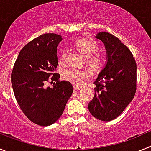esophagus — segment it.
<instances>
[{"label":"esophagus","instance_id":"34e87169","mask_svg":"<svg viewBox=\"0 0 151 151\" xmlns=\"http://www.w3.org/2000/svg\"><path fill=\"white\" fill-rule=\"evenodd\" d=\"M80 89V87H78V86H76V85H74V91L75 92H77L78 91V90Z\"/></svg>","mask_w":151,"mask_h":151}]
</instances>
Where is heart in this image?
Masks as SVG:
<instances>
[{
    "instance_id": "heart-1",
    "label": "heart",
    "mask_w": 151,
    "mask_h": 151,
    "mask_svg": "<svg viewBox=\"0 0 151 151\" xmlns=\"http://www.w3.org/2000/svg\"><path fill=\"white\" fill-rule=\"evenodd\" d=\"M75 45L78 51L81 52L85 57H88V63L91 67L97 69L102 66L104 63V55L102 53L98 51L99 45L94 40L85 38H80L77 40ZM66 55V51L64 50H61L59 53L60 61L63 62L65 60ZM63 76L65 79L77 85H81L83 81L90 77V74L87 71L75 68L66 69Z\"/></svg>"
}]
</instances>
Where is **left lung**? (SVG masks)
I'll list each match as a JSON object with an SVG mask.
<instances>
[{
    "mask_svg": "<svg viewBox=\"0 0 151 151\" xmlns=\"http://www.w3.org/2000/svg\"><path fill=\"white\" fill-rule=\"evenodd\" d=\"M95 38L106 50V63L94 82V97L88 104L91 114L101 121L115 119L132 102L136 92L137 65L130 50L112 34Z\"/></svg>",
    "mask_w": 151,
    "mask_h": 151,
    "instance_id": "left-lung-1",
    "label": "left lung"
}]
</instances>
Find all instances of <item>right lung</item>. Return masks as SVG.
<instances>
[{"mask_svg":"<svg viewBox=\"0 0 151 151\" xmlns=\"http://www.w3.org/2000/svg\"><path fill=\"white\" fill-rule=\"evenodd\" d=\"M62 37L54 33L40 35L22 47L13 66L11 83L19 106L29 120L48 126L58 120L73 91L68 81L54 73L58 64L57 46ZM57 82L53 88L45 83L49 77Z\"/></svg>","mask_w":151,"mask_h":151,"instance_id":"add662e5","label":"right lung"}]
</instances>
